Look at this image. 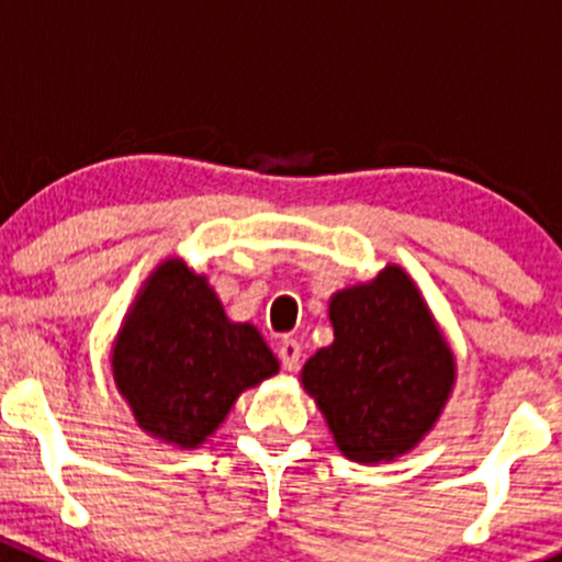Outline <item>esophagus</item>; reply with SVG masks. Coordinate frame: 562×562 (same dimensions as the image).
<instances>
[{"mask_svg":"<svg viewBox=\"0 0 562 562\" xmlns=\"http://www.w3.org/2000/svg\"><path fill=\"white\" fill-rule=\"evenodd\" d=\"M299 359H302V345L296 339H282L280 342V361L288 372L299 370Z\"/></svg>","mask_w":562,"mask_h":562,"instance_id":"1","label":"esophagus"}]
</instances>
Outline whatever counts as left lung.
<instances>
[{
    "label": "left lung",
    "instance_id": "obj_1",
    "mask_svg": "<svg viewBox=\"0 0 562 562\" xmlns=\"http://www.w3.org/2000/svg\"><path fill=\"white\" fill-rule=\"evenodd\" d=\"M334 342L304 364V391L353 462L411 451L432 429L454 386V353L416 282L386 266L364 285L334 293Z\"/></svg>",
    "mask_w": 562,
    "mask_h": 562
}]
</instances>
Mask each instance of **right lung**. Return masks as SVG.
Listing matches in <instances>:
<instances>
[{
  "instance_id": "1",
  "label": "right lung",
  "mask_w": 562,
  "mask_h": 562,
  "mask_svg": "<svg viewBox=\"0 0 562 562\" xmlns=\"http://www.w3.org/2000/svg\"><path fill=\"white\" fill-rule=\"evenodd\" d=\"M111 367L138 427L181 449L201 446L241 391L280 370L258 328L231 323L206 277L179 258L146 280Z\"/></svg>"
}]
</instances>
